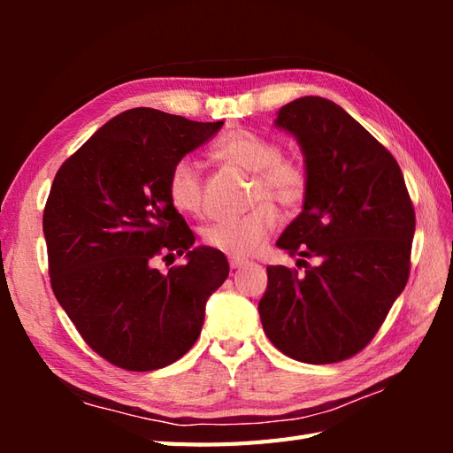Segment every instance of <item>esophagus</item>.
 Returning a JSON list of instances; mask_svg holds the SVG:
<instances>
[{
    "mask_svg": "<svg viewBox=\"0 0 453 453\" xmlns=\"http://www.w3.org/2000/svg\"><path fill=\"white\" fill-rule=\"evenodd\" d=\"M249 261H247V258H243V257H229V266H232V268H242Z\"/></svg>",
    "mask_w": 453,
    "mask_h": 453,
    "instance_id": "obj_1",
    "label": "esophagus"
}]
</instances>
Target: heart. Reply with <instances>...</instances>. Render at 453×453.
I'll return each mask as SVG.
<instances>
[{
	"instance_id": "heart-1",
	"label": "heart",
	"mask_w": 453,
	"mask_h": 453,
	"mask_svg": "<svg viewBox=\"0 0 453 453\" xmlns=\"http://www.w3.org/2000/svg\"><path fill=\"white\" fill-rule=\"evenodd\" d=\"M214 157L253 173L249 202L253 208L235 219L211 221L202 237L208 247L234 257L251 255L263 245L266 235L276 226L278 204L284 210H296L310 188V177L303 163L282 157V148L261 134L237 130L227 134L214 148ZM169 200L185 214H198L202 206L200 167L190 157L179 159L171 167L167 179Z\"/></svg>"
}]
</instances>
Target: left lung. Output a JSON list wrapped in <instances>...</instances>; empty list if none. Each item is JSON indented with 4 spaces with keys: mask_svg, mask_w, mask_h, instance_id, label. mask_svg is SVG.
<instances>
[{
    "mask_svg": "<svg viewBox=\"0 0 453 453\" xmlns=\"http://www.w3.org/2000/svg\"><path fill=\"white\" fill-rule=\"evenodd\" d=\"M274 127L300 143L310 177L302 214L276 242L305 273L266 266L261 323L294 360L341 362L373 339L409 280L415 208L395 157L339 104L300 97Z\"/></svg>",
    "mask_w": 453,
    "mask_h": 453,
    "instance_id": "1",
    "label": "left lung"
}]
</instances>
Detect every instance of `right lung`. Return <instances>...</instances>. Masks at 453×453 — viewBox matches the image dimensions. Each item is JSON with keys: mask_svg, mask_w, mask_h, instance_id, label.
I'll return each mask as SVG.
<instances>
[{"mask_svg": "<svg viewBox=\"0 0 453 453\" xmlns=\"http://www.w3.org/2000/svg\"><path fill=\"white\" fill-rule=\"evenodd\" d=\"M221 124L130 109L56 173L42 216L54 296L83 341L122 370L185 356L229 274L224 253L192 247L195 234L167 192L171 167ZM175 252H187L188 265L161 275L152 263Z\"/></svg>", "mask_w": 453, "mask_h": 453, "instance_id": "obj_1", "label": "right lung"}]
</instances>
